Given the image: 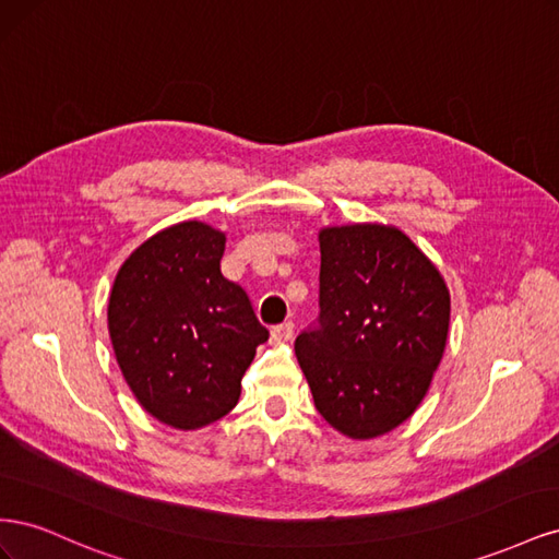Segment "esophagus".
Wrapping results in <instances>:
<instances>
[{
  "label": "esophagus",
  "instance_id": "obj_1",
  "mask_svg": "<svg viewBox=\"0 0 559 559\" xmlns=\"http://www.w3.org/2000/svg\"><path fill=\"white\" fill-rule=\"evenodd\" d=\"M294 321H284V324H277L275 329H273V341L275 343H289L292 337H294Z\"/></svg>",
  "mask_w": 559,
  "mask_h": 559
}]
</instances>
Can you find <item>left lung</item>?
I'll return each instance as SVG.
<instances>
[{
  "mask_svg": "<svg viewBox=\"0 0 559 559\" xmlns=\"http://www.w3.org/2000/svg\"><path fill=\"white\" fill-rule=\"evenodd\" d=\"M319 319L296 337L319 415L366 441L396 429L429 392L450 329L438 267L394 226L319 230Z\"/></svg>",
  "mask_w": 559,
  "mask_h": 559,
  "instance_id": "obj_1",
  "label": "left lung"
}]
</instances>
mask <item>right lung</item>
Segmentation results:
<instances>
[{"label":"right lung","instance_id":"right-lung-1","mask_svg":"<svg viewBox=\"0 0 559 559\" xmlns=\"http://www.w3.org/2000/svg\"><path fill=\"white\" fill-rule=\"evenodd\" d=\"M226 235L181 222L134 249L111 286L107 321L118 368L142 408L175 429L228 415L267 341L240 284L222 275Z\"/></svg>","mask_w":559,"mask_h":559}]
</instances>
